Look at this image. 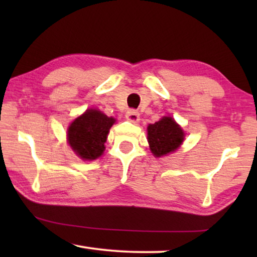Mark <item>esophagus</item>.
Instances as JSON below:
<instances>
[{"label":"esophagus","instance_id":"34e87169","mask_svg":"<svg viewBox=\"0 0 257 257\" xmlns=\"http://www.w3.org/2000/svg\"><path fill=\"white\" fill-rule=\"evenodd\" d=\"M125 119L130 122H138L139 121V113L136 110H129L125 113Z\"/></svg>","mask_w":257,"mask_h":257}]
</instances>
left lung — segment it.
Returning a JSON list of instances; mask_svg holds the SVG:
<instances>
[{
	"instance_id": "obj_1",
	"label": "left lung",
	"mask_w": 257,
	"mask_h": 257,
	"mask_svg": "<svg viewBox=\"0 0 257 257\" xmlns=\"http://www.w3.org/2000/svg\"><path fill=\"white\" fill-rule=\"evenodd\" d=\"M184 136L180 125L170 116H163L158 122L147 127L150 149L158 158L175 152L184 142Z\"/></svg>"
}]
</instances>
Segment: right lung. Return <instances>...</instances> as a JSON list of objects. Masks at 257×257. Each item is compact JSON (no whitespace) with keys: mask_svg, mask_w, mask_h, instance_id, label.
<instances>
[{"mask_svg":"<svg viewBox=\"0 0 257 257\" xmlns=\"http://www.w3.org/2000/svg\"><path fill=\"white\" fill-rule=\"evenodd\" d=\"M115 122L98 110H87L68 129V142L82 160H95L105 150L108 130Z\"/></svg>","mask_w":257,"mask_h":257,"instance_id":"obj_1","label":"right lung"}]
</instances>
